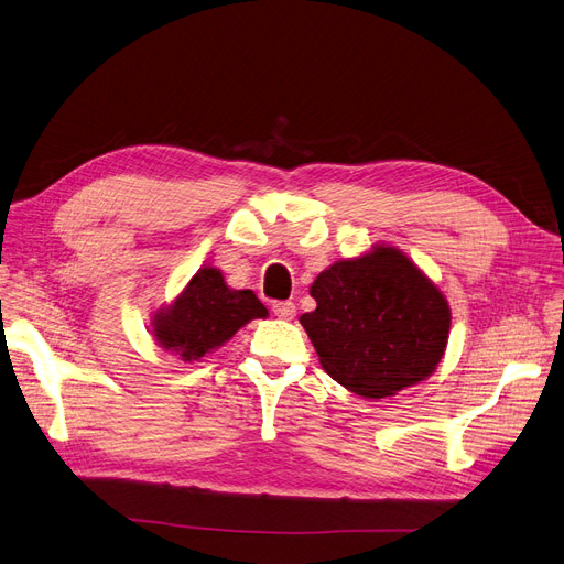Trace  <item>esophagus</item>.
Here are the masks:
<instances>
[{
  "instance_id": "34e87169",
  "label": "esophagus",
  "mask_w": 564,
  "mask_h": 564,
  "mask_svg": "<svg viewBox=\"0 0 564 564\" xmlns=\"http://www.w3.org/2000/svg\"><path fill=\"white\" fill-rule=\"evenodd\" d=\"M271 310L278 318H284V321H291L293 316H296V305H293L291 301H278V303H273Z\"/></svg>"
}]
</instances>
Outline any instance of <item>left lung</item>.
<instances>
[{
  "mask_svg": "<svg viewBox=\"0 0 564 564\" xmlns=\"http://www.w3.org/2000/svg\"><path fill=\"white\" fill-rule=\"evenodd\" d=\"M316 310L301 316L321 367L356 394L381 399L432 377L449 333L438 286L394 248H373L318 273Z\"/></svg>",
  "mask_w": 564,
  "mask_h": 564,
  "instance_id": "8db88e82",
  "label": "left lung"
}]
</instances>
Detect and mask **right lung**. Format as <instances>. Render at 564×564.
<instances>
[{
    "label": "right lung",
    "mask_w": 564,
    "mask_h": 564,
    "mask_svg": "<svg viewBox=\"0 0 564 564\" xmlns=\"http://www.w3.org/2000/svg\"><path fill=\"white\" fill-rule=\"evenodd\" d=\"M268 310L254 291L229 289L218 268H199L185 291L158 310L153 337L165 351L193 362L234 337L252 318H265Z\"/></svg>",
    "instance_id": "right-lung-1"
}]
</instances>
